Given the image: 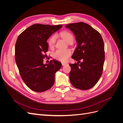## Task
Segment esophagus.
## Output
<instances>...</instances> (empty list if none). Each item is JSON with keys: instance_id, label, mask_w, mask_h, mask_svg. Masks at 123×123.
Here are the masks:
<instances>
[{"instance_id": "1", "label": "esophagus", "mask_w": 123, "mask_h": 123, "mask_svg": "<svg viewBox=\"0 0 123 123\" xmlns=\"http://www.w3.org/2000/svg\"><path fill=\"white\" fill-rule=\"evenodd\" d=\"M62 66H65V65H67V63H65V62H62Z\"/></svg>"}]
</instances>
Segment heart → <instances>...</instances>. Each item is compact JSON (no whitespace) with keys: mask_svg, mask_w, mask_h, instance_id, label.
Returning a JSON list of instances; mask_svg holds the SVG:
<instances>
[{"mask_svg":"<svg viewBox=\"0 0 123 123\" xmlns=\"http://www.w3.org/2000/svg\"><path fill=\"white\" fill-rule=\"evenodd\" d=\"M62 37L64 38L68 43H72L74 40V36L72 33L67 31H63L60 33ZM56 35L55 34L51 36L48 43L50 48L54 47ZM71 54V52L70 50H58L53 54V57L56 59L61 62H66L68 60L69 57Z\"/></svg>","mask_w":123,"mask_h":123,"instance_id":"obj_1","label":"heart"}]
</instances>
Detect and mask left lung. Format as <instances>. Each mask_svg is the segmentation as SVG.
Here are the masks:
<instances>
[{"label":"left lung","instance_id":"left-lung-1","mask_svg":"<svg viewBox=\"0 0 123 123\" xmlns=\"http://www.w3.org/2000/svg\"><path fill=\"white\" fill-rule=\"evenodd\" d=\"M66 27L74 33L77 43L72 58L78 62L69 64L70 82L77 89L88 90L94 86L102 74L105 61L103 39L98 31L83 22L70 24Z\"/></svg>","mask_w":123,"mask_h":123}]
</instances>
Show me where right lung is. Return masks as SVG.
<instances>
[{
    "mask_svg": "<svg viewBox=\"0 0 123 123\" xmlns=\"http://www.w3.org/2000/svg\"><path fill=\"white\" fill-rule=\"evenodd\" d=\"M62 27L34 24L18 36L15 48L16 63L24 83L32 90L41 92L53 86L55 74L61 69V62L54 59L43 64L48 50L47 40Z\"/></svg>",
    "mask_w": 123,
    "mask_h": 123,
    "instance_id": "add662e5",
    "label": "right lung"
}]
</instances>
